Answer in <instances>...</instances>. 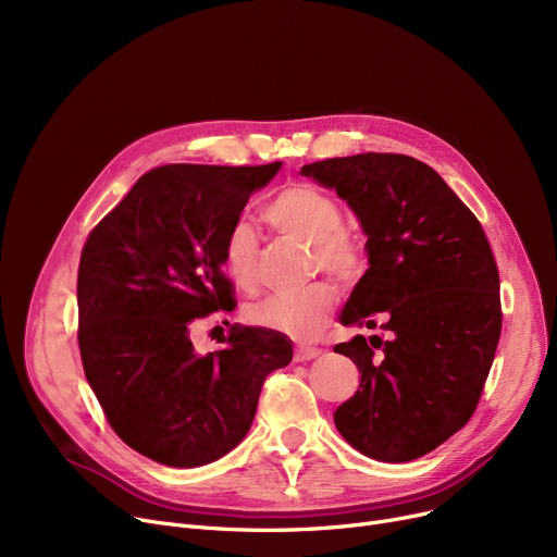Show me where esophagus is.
I'll list each match as a JSON object with an SVG mask.
<instances>
[{"label":"esophagus","instance_id":"1","mask_svg":"<svg viewBox=\"0 0 557 557\" xmlns=\"http://www.w3.org/2000/svg\"><path fill=\"white\" fill-rule=\"evenodd\" d=\"M315 357H320V349H318V347H305V345H302V347L296 349V357H294V359H296L298 363H305V361H311V359H315Z\"/></svg>","mask_w":557,"mask_h":557}]
</instances>
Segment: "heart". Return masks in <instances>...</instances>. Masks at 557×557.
Instances as JSON below:
<instances>
[{"label":"heart","mask_w":557,"mask_h":557,"mask_svg":"<svg viewBox=\"0 0 557 557\" xmlns=\"http://www.w3.org/2000/svg\"><path fill=\"white\" fill-rule=\"evenodd\" d=\"M263 219L284 237L313 248V271H325L343 286H355L368 267V248L355 230L343 225V210L330 194L305 183L286 185L263 210ZM223 269L244 290L259 284V237L250 223L234 221L223 239ZM338 302L336 288L320 282L302 294H280L248 307L259 327L309 341L320 334Z\"/></svg>","instance_id":"1"}]
</instances>
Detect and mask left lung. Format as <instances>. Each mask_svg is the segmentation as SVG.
<instances>
[{"label":"left lung","mask_w":557,"mask_h":557,"mask_svg":"<svg viewBox=\"0 0 557 557\" xmlns=\"http://www.w3.org/2000/svg\"><path fill=\"white\" fill-rule=\"evenodd\" d=\"M302 173L334 187L368 234L370 269L341 323L391 334L334 347L361 372L357 395L336 408V429L370 458H420L470 422L499 345L490 242L474 212L411 156L330 158Z\"/></svg>","instance_id":"obj_1"}]
</instances>
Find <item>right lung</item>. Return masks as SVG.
Returning <instances> with one entry per match:
<instances>
[{
  "mask_svg": "<svg viewBox=\"0 0 557 557\" xmlns=\"http://www.w3.org/2000/svg\"><path fill=\"white\" fill-rule=\"evenodd\" d=\"M277 169H151L87 234L76 282L83 370L112 431L156 462L198 467L237 447L267 376L294 359L286 336L239 323L210 355L191 343L202 320L237 307L225 232Z\"/></svg>",
  "mask_w": 557,
  "mask_h": 557,
  "instance_id": "add662e5",
  "label": "right lung"
}]
</instances>
